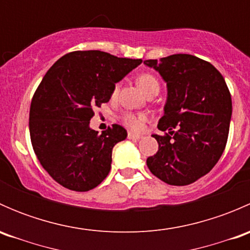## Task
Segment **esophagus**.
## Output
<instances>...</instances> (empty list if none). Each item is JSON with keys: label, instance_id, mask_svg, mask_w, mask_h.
<instances>
[{"label": "esophagus", "instance_id": "esophagus-1", "mask_svg": "<svg viewBox=\"0 0 250 250\" xmlns=\"http://www.w3.org/2000/svg\"><path fill=\"white\" fill-rule=\"evenodd\" d=\"M128 139L130 140H139L141 139V135H138V134H134V133H128Z\"/></svg>", "mask_w": 250, "mask_h": 250}]
</instances>
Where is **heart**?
<instances>
[{
	"instance_id": "heart-1",
	"label": "heart",
	"mask_w": 250,
	"mask_h": 250,
	"mask_svg": "<svg viewBox=\"0 0 250 250\" xmlns=\"http://www.w3.org/2000/svg\"><path fill=\"white\" fill-rule=\"evenodd\" d=\"M137 83L140 87V89L143 90L145 94L152 89H160V83H158L157 78L150 74L140 75V76L138 77ZM117 92H118V84H116L115 88H113L112 95L117 94ZM122 120H123V123H125L127 127H129L130 129L139 132V130L143 129L144 125H145V122L146 120H147V117H146V115H144V113H138V115H134V113H125Z\"/></svg>"
}]
</instances>
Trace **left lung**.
I'll return each instance as SVG.
<instances>
[{
  "label": "left lung",
  "instance_id": "1",
  "mask_svg": "<svg viewBox=\"0 0 250 250\" xmlns=\"http://www.w3.org/2000/svg\"><path fill=\"white\" fill-rule=\"evenodd\" d=\"M167 84V100L153 134L158 151L146 160L150 172L169 185L195 183L216 165L225 150L232 115L223 75L190 54L145 60Z\"/></svg>",
  "mask_w": 250,
  "mask_h": 250
}]
</instances>
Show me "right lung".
<instances>
[{
	"label": "right lung",
	"mask_w": 250,
	"mask_h": 250,
	"mask_svg": "<svg viewBox=\"0 0 250 250\" xmlns=\"http://www.w3.org/2000/svg\"><path fill=\"white\" fill-rule=\"evenodd\" d=\"M141 62L77 50L57 60L44 75L30 107V137L42 167L60 185L83 192L109 175L113 146L127 138V130L112 125L98 134L90 118L95 106L111 99L116 83Z\"/></svg>",
	"instance_id": "right-lung-1"
}]
</instances>
